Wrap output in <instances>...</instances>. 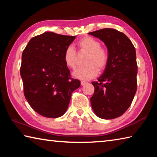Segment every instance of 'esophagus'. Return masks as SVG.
<instances>
[{
  "instance_id": "34e87169",
  "label": "esophagus",
  "mask_w": 157,
  "mask_h": 157,
  "mask_svg": "<svg viewBox=\"0 0 157 157\" xmlns=\"http://www.w3.org/2000/svg\"><path fill=\"white\" fill-rule=\"evenodd\" d=\"M87 83V82L86 81H81V85L82 86H84V84H86Z\"/></svg>"
}]
</instances>
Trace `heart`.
<instances>
[{"label":"heart","instance_id":"1","mask_svg":"<svg viewBox=\"0 0 157 157\" xmlns=\"http://www.w3.org/2000/svg\"><path fill=\"white\" fill-rule=\"evenodd\" d=\"M79 52L87 53L85 59L86 66L74 71L73 75L80 79H90L95 78L100 71H104L108 64L109 54L108 50L101 46L100 42L91 36H84L77 42ZM63 61L66 66L75 69L77 65V52L73 46H68L63 52Z\"/></svg>","mask_w":157,"mask_h":157}]
</instances>
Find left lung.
I'll return each mask as SVG.
<instances>
[{
  "label": "left lung",
  "mask_w": 157,
  "mask_h": 157,
  "mask_svg": "<svg viewBox=\"0 0 157 157\" xmlns=\"http://www.w3.org/2000/svg\"><path fill=\"white\" fill-rule=\"evenodd\" d=\"M105 44L109 54L104 73L93 82L91 103L95 113L102 119H113L125 112L137 89L136 50L124 33L113 28L89 33Z\"/></svg>",
  "instance_id": "1"
}]
</instances>
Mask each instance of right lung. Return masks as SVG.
Wrapping results in <instances>:
<instances>
[{
    "label": "right lung",
    "mask_w": 157,
    "mask_h": 157,
    "mask_svg": "<svg viewBox=\"0 0 157 157\" xmlns=\"http://www.w3.org/2000/svg\"><path fill=\"white\" fill-rule=\"evenodd\" d=\"M75 36L46 32L32 38L22 53L20 73L25 99L31 107L46 118L62 116L71 95L80 86L71 78L63 52Z\"/></svg>",
    "instance_id": "1"
}]
</instances>
